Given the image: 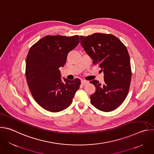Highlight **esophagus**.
<instances>
[{
    "label": "esophagus",
    "mask_w": 154,
    "mask_h": 154,
    "mask_svg": "<svg viewBox=\"0 0 154 154\" xmlns=\"http://www.w3.org/2000/svg\"><path fill=\"white\" fill-rule=\"evenodd\" d=\"M89 83V82L88 81H87V80H81V83L82 84H83V85H86V84H87V83Z\"/></svg>",
    "instance_id": "34e87169"
}]
</instances>
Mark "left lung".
<instances>
[{
  "label": "left lung",
  "mask_w": 154,
  "mask_h": 154,
  "mask_svg": "<svg viewBox=\"0 0 154 154\" xmlns=\"http://www.w3.org/2000/svg\"><path fill=\"white\" fill-rule=\"evenodd\" d=\"M82 46L98 64L104 74V83L90 82L96 87L91 95V102L96 108L105 112L117 108L126 98L130 85L131 71L130 57L124 44L111 34L96 33L80 36Z\"/></svg>",
  "instance_id": "obj_1"
}]
</instances>
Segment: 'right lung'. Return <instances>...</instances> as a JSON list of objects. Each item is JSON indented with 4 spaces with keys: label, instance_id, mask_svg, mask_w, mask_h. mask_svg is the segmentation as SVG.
<instances>
[{
    "label": "right lung",
    "instance_id": "obj_1",
    "mask_svg": "<svg viewBox=\"0 0 154 154\" xmlns=\"http://www.w3.org/2000/svg\"><path fill=\"white\" fill-rule=\"evenodd\" d=\"M79 42L78 35H48L34 44L29 51L27 82L35 100L48 111L55 113L67 108L79 88L80 79H64L63 82L59 70Z\"/></svg>",
    "mask_w": 154,
    "mask_h": 154
}]
</instances>
